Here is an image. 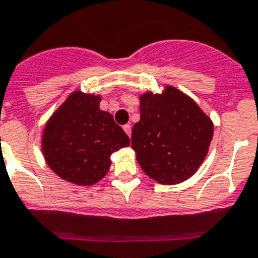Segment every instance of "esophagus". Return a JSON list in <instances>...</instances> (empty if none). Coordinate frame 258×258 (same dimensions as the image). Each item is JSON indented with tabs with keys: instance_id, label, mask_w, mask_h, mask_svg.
Segmentation results:
<instances>
[{
	"instance_id": "1",
	"label": "esophagus",
	"mask_w": 258,
	"mask_h": 258,
	"mask_svg": "<svg viewBox=\"0 0 258 258\" xmlns=\"http://www.w3.org/2000/svg\"><path fill=\"white\" fill-rule=\"evenodd\" d=\"M123 130H124V132H126V134L128 135L130 138H131V132H132V126H131V124H124Z\"/></svg>"
}]
</instances>
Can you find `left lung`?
<instances>
[{"label":"left lung","mask_w":258,"mask_h":258,"mask_svg":"<svg viewBox=\"0 0 258 258\" xmlns=\"http://www.w3.org/2000/svg\"><path fill=\"white\" fill-rule=\"evenodd\" d=\"M212 136V120L184 92L167 86L162 94L141 95L131 146L144 172L159 184H180L194 175Z\"/></svg>","instance_id":"8db88e82"}]
</instances>
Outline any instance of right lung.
Instances as JSON below:
<instances>
[{"mask_svg":"<svg viewBox=\"0 0 258 258\" xmlns=\"http://www.w3.org/2000/svg\"><path fill=\"white\" fill-rule=\"evenodd\" d=\"M100 100V96L74 91L46 123V162L72 184H96L108 173L110 155L130 145L128 136L113 115L99 108Z\"/></svg>","mask_w":258,"mask_h":258,"instance_id":"obj_1","label":"right lung"}]
</instances>
